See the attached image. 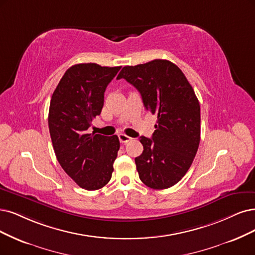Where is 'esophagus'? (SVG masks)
I'll list each match as a JSON object with an SVG mask.
<instances>
[{
  "mask_svg": "<svg viewBox=\"0 0 255 255\" xmlns=\"http://www.w3.org/2000/svg\"><path fill=\"white\" fill-rule=\"evenodd\" d=\"M119 139H120V142L122 144H127L128 142H130V140H132V137H130V136L124 134V133H120L119 134Z\"/></svg>",
  "mask_w": 255,
  "mask_h": 255,
  "instance_id": "esophagus-1",
  "label": "esophagus"
}]
</instances>
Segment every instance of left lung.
<instances>
[{
  "mask_svg": "<svg viewBox=\"0 0 255 255\" xmlns=\"http://www.w3.org/2000/svg\"><path fill=\"white\" fill-rule=\"evenodd\" d=\"M138 90L145 108L157 116L151 139L140 136L138 176L152 189H167L190 168L201 139V107L185 74L167 60L125 66L118 75Z\"/></svg>",
  "mask_w": 255,
  "mask_h": 255,
  "instance_id": "1",
  "label": "left lung"
}]
</instances>
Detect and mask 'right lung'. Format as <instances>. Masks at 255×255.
Listing matches in <instances>:
<instances>
[{
	"label": "right lung",
	"instance_id": "1",
	"mask_svg": "<svg viewBox=\"0 0 255 255\" xmlns=\"http://www.w3.org/2000/svg\"><path fill=\"white\" fill-rule=\"evenodd\" d=\"M121 66L73 65L56 86L50 101L48 126L56 158L72 180L86 190H98L111 178L118 156L117 135L87 133L101 115L104 92Z\"/></svg>",
	"mask_w": 255,
	"mask_h": 255
}]
</instances>
